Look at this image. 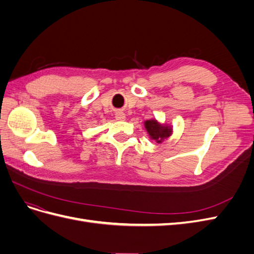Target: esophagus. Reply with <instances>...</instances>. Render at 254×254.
<instances>
[{"instance_id":"esophagus-1","label":"esophagus","mask_w":254,"mask_h":254,"mask_svg":"<svg viewBox=\"0 0 254 254\" xmlns=\"http://www.w3.org/2000/svg\"><path fill=\"white\" fill-rule=\"evenodd\" d=\"M115 119H117L118 121H125L126 114L122 111H117V113H115Z\"/></svg>"}]
</instances>
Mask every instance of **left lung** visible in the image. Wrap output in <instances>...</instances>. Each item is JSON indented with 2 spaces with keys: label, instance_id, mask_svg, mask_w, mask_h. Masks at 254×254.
Here are the masks:
<instances>
[{
  "label": "left lung",
  "instance_id": "obj_1",
  "mask_svg": "<svg viewBox=\"0 0 254 254\" xmlns=\"http://www.w3.org/2000/svg\"><path fill=\"white\" fill-rule=\"evenodd\" d=\"M146 131L149 134L150 140L157 143H162L173 134V127L171 125L161 124L156 119L147 120L144 122Z\"/></svg>",
  "mask_w": 254,
  "mask_h": 254
}]
</instances>
